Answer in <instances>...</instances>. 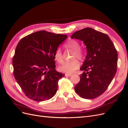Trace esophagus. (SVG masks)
Wrapping results in <instances>:
<instances>
[{
  "mask_svg": "<svg viewBox=\"0 0 128 128\" xmlns=\"http://www.w3.org/2000/svg\"><path fill=\"white\" fill-rule=\"evenodd\" d=\"M72 76L71 74H65V76Z\"/></svg>",
  "mask_w": 128,
  "mask_h": 128,
  "instance_id": "esophagus-1",
  "label": "esophagus"
}]
</instances>
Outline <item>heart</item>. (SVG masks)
Here are the masks:
<instances>
[{
    "mask_svg": "<svg viewBox=\"0 0 128 128\" xmlns=\"http://www.w3.org/2000/svg\"><path fill=\"white\" fill-rule=\"evenodd\" d=\"M65 47L67 49H70L74 52V54L73 55L72 59L76 58L79 60H82L84 58V53L80 49V43L76 40H70L65 44ZM54 58L55 60L59 63H62L63 62V54L60 49H56L54 54ZM80 66L79 62L76 60H74L70 62H66L62 64L58 68L59 70L64 73L68 74H72L75 72Z\"/></svg>",
    "mask_w": 128,
    "mask_h": 128,
    "instance_id": "b5f03b06",
    "label": "heart"
}]
</instances>
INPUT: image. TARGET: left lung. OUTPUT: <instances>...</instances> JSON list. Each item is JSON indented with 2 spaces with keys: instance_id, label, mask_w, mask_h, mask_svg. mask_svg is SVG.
I'll return each mask as SVG.
<instances>
[{
  "instance_id": "8db88e82",
  "label": "left lung",
  "mask_w": 128,
  "mask_h": 128,
  "mask_svg": "<svg viewBox=\"0 0 128 128\" xmlns=\"http://www.w3.org/2000/svg\"><path fill=\"white\" fill-rule=\"evenodd\" d=\"M71 38L82 41L87 49L80 68L84 72L80 75L74 90L82 98H96L105 92L116 74L118 52L107 34L91 28L76 32Z\"/></svg>"
}]
</instances>
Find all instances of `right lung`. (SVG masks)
Returning <instances> with one entry per match:
<instances>
[{"label":"right lung","mask_w":128,"mask_h":128,"mask_svg":"<svg viewBox=\"0 0 128 128\" xmlns=\"http://www.w3.org/2000/svg\"><path fill=\"white\" fill-rule=\"evenodd\" d=\"M66 38V35L41 30L18 43L12 62L14 76L28 98L43 101L56 94L58 80L65 74L56 70L54 54Z\"/></svg>","instance_id":"obj_1"}]
</instances>
